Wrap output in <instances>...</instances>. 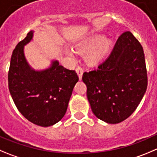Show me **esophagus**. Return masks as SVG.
<instances>
[{"mask_svg":"<svg viewBox=\"0 0 157 157\" xmlns=\"http://www.w3.org/2000/svg\"><path fill=\"white\" fill-rule=\"evenodd\" d=\"M83 71H84V70H83V68H82V67L78 66V67H77V68H76V72H77V74H78V78H79L80 80L82 79V77Z\"/></svg>","mask_w":157,"mask_h":157,"instance_id":"esophagus-1","label":"esophagus"}]
</instances>
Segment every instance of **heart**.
<instances>
[{"instance_id": "1", "label": "heart", "mask_w": 157, "mask_h": 157, "mask_svg": "<svg viewBox=\"0 0 157 157\" xmlns=\"http://www.w3.org/2000/svg\"><path fill=\"white\" fill-rule=\"evenodd\" d=\"M112 44L113 41L111 39L105 38V35L102 34H97L80 43L78 48L81 52L89 50L87 55L88 62L90 64H98L105 57ZM68 54L71 55V52L68 51Z\"/></svg>"}]
</instances>
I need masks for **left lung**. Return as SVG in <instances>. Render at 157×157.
<instances>
[{
	"mask_svg": "<svg viewBox=\"0 0 157 157\" xmlns=\"http://www.w3.org/2000/svg\"><path fill=\"white\" fill-rule=\"evenodd\" d=\"M87 98L98 119L116 124L132 115L147 91L144 52L130 31L122 33L97 69L84 72Z\"/></svg>",
	"mask_w": 157,
	"mask_h": 157,
	"instance_id": "8db88e82",
	"label": "left lung"
}]
</instances>
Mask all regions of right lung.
Returning a JSON list of instances; mask_svg holds the SVG:
<instances>
[{"mask_svg": "<svg viewBox=\"0 0 157 157\" xmlns=\"http://www.w3.org/2000/svg\"><path fill=\"white\" fill-rule=\"evenodd\" d=\"M33 33L29 31L13 51L8 87L19 112L34 124L48 127L64 117L78 77L75 70L64 68L57 60L44 70L33 69L24 53V46L32 40Z\"/></svg>", "mask_w": 157, "mask_h": 157, "instance_id": "right-lung-1", "label": "right lung"}]
</instances>
